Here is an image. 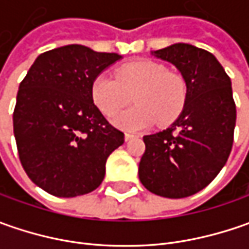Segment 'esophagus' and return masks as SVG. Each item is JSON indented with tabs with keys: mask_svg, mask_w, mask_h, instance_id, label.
Listing matches in <instances>:
<instances>
[{
	"mask_svg": "<svg viewBox=\"0 0 249 249\" xmlns=\"http://www.w3.org/2000/svg\"><path fill=\"white\" fill-rule=\"evenodd\" d=\"M134 137H136V136H134V134H130V133H126V134H124V140H126V141L134 139Z\"/></svg>",
	"mask_w": 249,
	"mask_h": 249,
	"instance_id": "34e87169",
	"label": "esophagus"
}]
</instances>
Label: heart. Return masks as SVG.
Instances as JSON below:
<instances>
[{
  "instance_id": "b5f03b06",
  "label": "heart",
  "mask_w": 249,
  "mask_h": 249,
  "mask_svg": "<svg viewBox=\"0 0 249 249\" xmlns=\"http://www.w3.org/2000/svg\"><path fill=\"white\" fill-rule=\"evenodd\" d=\"M188 84L180 72L163 63L140 59L120 66L115 77L101 73L91 86L94 104L105 116L127 105L133 95L136 105L112 118L115 126L127 131L145 129L158 120L169 124L184 109Z\"/></svg>"
}]
</instances>
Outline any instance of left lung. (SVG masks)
Segmentation results:
<instances>
[{
    "mask_svg": "<svg viewBox=\"0 0 249 249\" xmlns=\"http://www.w3.org/2000/svg\"><path fill=\"white\" fill-rule=\"evenodd\" d=\"M184 76V109L169 129L144 136L139 177L148 191L186 198L205 188L222 170L233 148L237 110L231 82L215 56L178 43L154 51Z\"/></svg>",
    "mask_w": 249,
    "mask_h": 249,
    "instance_id": "1",
    "label": "left lung"
}]
</instances>
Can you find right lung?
<instances>
[{"label":"right lung","mask_w":249,"mask_h":249,"mask_svg":"<svg viewBox=\"0 0 249 249\" xmlns=\"http://www.w3.org/2000/svg\"><path fill=\"white\" fill-rule=\"evenodd\" d=\"M71 44L41 53L19 86L14 134L19 159L34 184L55 196L94 191L107 159L124 142L91 97L94 79L119 61Z\"/></svg>","instance_id":"obj_1"}]
</instances>
